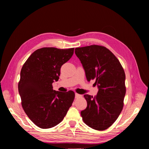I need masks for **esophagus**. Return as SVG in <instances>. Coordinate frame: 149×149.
<instances>
[{"instance_id":"1","label":"esophagus","mask_w":149,"mask_h":149,"mask_svg":"<svg viewBox=\"0 0 149 149\" xmlns=\"http://www.w3.org/2000/svg\"><path fill=\"white\" fill-rule=\"evenodd\" d=\"M81 97V95H80V94H78V93H75V97Z\"/></svg>"}]
</instances>
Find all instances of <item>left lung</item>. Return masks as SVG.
<instances>
[{
    "label": "left lung",
    "mask_w": 149,
    "mask_h": 149,
    "mask_svg": "<svg viewBox=\"0 0 149 149\" xmlns=\"http://www.w3.org/2000/svg\"><path fill=\"white\" fill-rule=\"evenodd\" d=\"M88 81L96 79L98 92L94 97L84 94L87 107L81 112L84 123L97 130L109 128L124 106L125 75L123 66L109 49L100 45L75 48Z\"/></svg>",
    "instance_id": "8db88e82"
}]
</instances>
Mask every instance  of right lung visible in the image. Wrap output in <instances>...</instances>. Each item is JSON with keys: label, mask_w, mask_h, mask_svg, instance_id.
<instances>
[{"label": "right lung", "mask_w": 149, "mask_h": 149, "mask_svg": "<svg viewBox=\"0 0 149 149\" xmlns=\"http://www.w3.org/2000/svg\"><path fill=\"white\" fill-rule=\"evenodd\" d=\"M74 48L45 47L35 51L25 61L18 85L22 107L33 123L42 129L52 128L62 121L74 98L73 91H56L61 66L68 61Z\"/></svg>", "instance_id": "add662e5"}]
</instances>
